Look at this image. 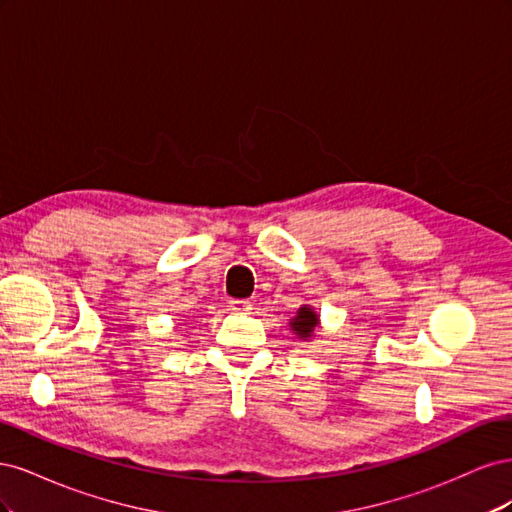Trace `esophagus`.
Listing matches in <instances>:
<instances>
[{"instance_id":"1","label":"esophagus","mask_w":512,"mask_h":512,"mask_svg":"<svg viewBox=\"0 0 512 512\" xmlns=\"http://www.w3.org/2000/svg\"><path fill=\"white\" fill-rule=\"evenodd\" d=\"M250 301L247 299H230L228 301V307L232 309V312H247V309H250Z\"/></svg>"}]
</instances>
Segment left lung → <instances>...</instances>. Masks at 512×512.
<instances>
[{
    "mask_svg": "<svg viewBox=\"0 0 512 512\" xmlns=\"http://www.w3.org/2000/svg\"><path fill=\"white\" fill-rule=\"evenodd\" d=\"M316 327H318V314L314 312L312 307H307V305H303L299 312H297V316L290 320V329L297 333L301 339L312 337Z\"/></svg>",
    "mask_w": 512,
    "mask_h": 512,
    "instance_id": "obj_1",
    "label": "left lung"
}]
</instances>
